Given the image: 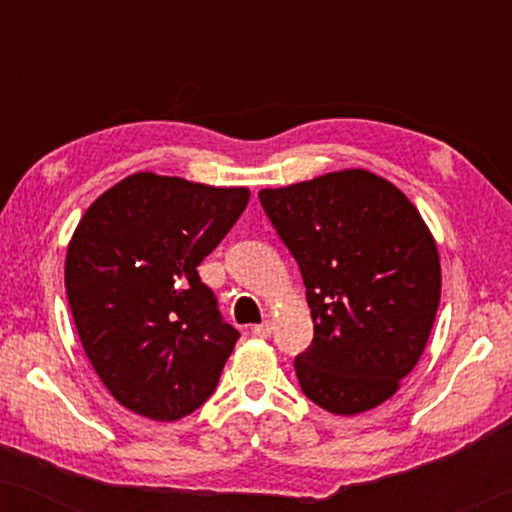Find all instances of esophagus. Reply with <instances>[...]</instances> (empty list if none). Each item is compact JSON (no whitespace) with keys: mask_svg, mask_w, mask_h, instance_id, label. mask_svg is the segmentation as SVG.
Here are the masks:
<instances>
[{"mask_svg":"<svg viewBox=\"0 0 512 512\" xmlns=\"http://www.w3.org/2000/svg\"><path fill=\"white\" fill-rule=\"evenodd\" d=\"M251 333H254L256 338H270L272 324H270V321H263V324H258V326L251 328Z\"/></svg>","mask_w":512,"mask_h":512,"instance_id":"34e87169","label":"esophagus"}]
</instances>
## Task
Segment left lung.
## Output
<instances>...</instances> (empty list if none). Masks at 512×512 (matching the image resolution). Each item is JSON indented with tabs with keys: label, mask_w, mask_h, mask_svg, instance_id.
<instances>
[{
	"label": "left lung",
	"mask_w": 512,
	"mask_h": 512,
	"mask_svg": "<svg viewBox=\"0 0 512 512\" xmlns=\"http://www.w3.org/2000/svg\"><path fill=\"white\" fill-rule=\"evenodd\" d=\"M258 200L303 275L314 338L293 366L333 415L387 401L422 356L440 303L436 242L415 205L366 170L331 172Z\"/></svg>",
	"instance_id": "obj_1"
}]
</instances>
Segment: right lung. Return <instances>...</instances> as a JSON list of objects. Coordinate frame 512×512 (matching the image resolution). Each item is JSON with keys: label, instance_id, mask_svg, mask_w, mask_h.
I'll list each match as a JSON object with an SVG mask.
<instances>
[{"label": "right lung", "instance_id": "1", "mask_svg": "<svg viewBox=\"0 0 512 512\" xmlns=\"http://www.w3.org/2000/svg\"><path fill=\"white\" fill-rule=\"evenodd\" d=\"M247 202L249 188L137 172L83 214L67 249V300L86 356L123 408L174 422L214 394L240 333L198 265Z\"/></svg>", "mask_w": 512, "mask_h": 512}]
</instances>
